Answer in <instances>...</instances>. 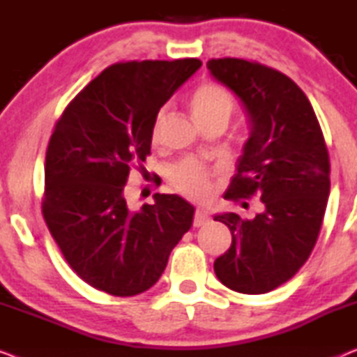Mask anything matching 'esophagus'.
<instances>
[{"label":"esophagus","mask_w":357,"mask_h":357,"mask_svg":"<svg viewBox=\"0 0 357 357\" xmlns=\"http://www.w3.org/2000/svg\"><path fill=\"white\" fill-rule=\"evenodd\" d=\"M209 222V213L206 211V209L203 208H198L197 213H195V219H193V226H204V224Z\"/></svg>","instance_id":"esophagus-1"}]
</instances>
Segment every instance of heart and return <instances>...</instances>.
Listing matches in <instances>:
<instances>
[{
    "label": "heart",
    "instance_id": "heart-1",
    "mask_svg": "<svg viewBox=\"0 0 357 357\" xmlns=\"http://www.w3.org/2000/svg\"><path fill=\"white\" fill-rule=\"evenodd\" d=\"M234 100L231 92L226 87L208 82V84L199 86L192 96V112L193 116L197 119L199 126L209 123L213 120H229L232 114ZM167 112L162 109L155 116L153 126V138L158 139L162 130ZM175 187L182 192L192 195V197H206L209 192V180L208 170L197 160L190 159L185 160L175 169L172 175Z\"/></svg>",
    "mask_w": 357,
    "mask_h": 357
}]
</instances>
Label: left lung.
Listing matches in <instances>:
<instances>
[{
  "mask_svg": "<svg viewBox=\"0 0 357 357\" xmlns=\"http://www.w3.org/2000/svg\"><path fill=\"white\" fill-rule=\"evenodd\" d=\"M218 82L241 99L248 138L226 198L258 195L253 219L221 213L231 248L214 261L218 280L243 294H265L291 280L319 237L330 195V159L309 99L282 73L238 58L206 63Z\"/></svg>",
  "mask_w": 357,
  "mask_h": 357,
  "instance_id": "obj_1",
  "label": "left lung"
}]
</instances>
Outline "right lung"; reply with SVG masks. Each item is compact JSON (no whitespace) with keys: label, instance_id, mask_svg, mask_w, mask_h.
<instances>
[{"label":"right lung","instance_id":"obj_1","mask_svg":"<svg viewBox=\"0 0 357 357\" xmlns=\"http://www.w3.org/2000/svg\"><path fill=\"white\" fill-rule=\"evenodd\" d=\"M199 66L197 58L109 66L66 107L48 143L43 218L76 275L107 294L154 286L192 227L187 199L154 193V204L133 211L125 185L131 164L151 153L160 107Z\"/></svg>","mask_w":357,"mask_h":357}]
</instances>
